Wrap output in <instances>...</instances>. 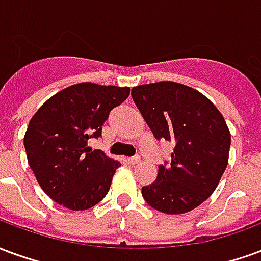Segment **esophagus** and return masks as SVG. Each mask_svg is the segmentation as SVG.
<instances>
[{
    "label": "esophagus",
    "mask_w": 261,
    "mask_h": 261,
    "mask_svg": "<svg viewBox=\"0 0 261 261\" xmlns=\"http://www.w3.org/2000/svg\"><path fill=\"white\" fill-rule=\"evenodd\" d=\"M140 162V158L138 156H133V158H127V164L128 165H137Z\"/></svg>",
    "instance_id": "esophagus-1"
}]
</instances>
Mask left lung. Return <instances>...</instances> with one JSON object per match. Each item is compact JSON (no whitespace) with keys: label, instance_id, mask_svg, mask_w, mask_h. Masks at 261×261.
Masks as SVG:
<instances>
[{"label":"left lung","instance_id":"obj_1","mask_svg":"<svg viewBox=\"0 0 261 261\" xmlns=\"http://www.w3.org/2000/svg\"><path fill=\"white\" fill-rule=\"evenodd\" d=\"M131 96L153 137L175 145L156 180L142 187L144 200L165 214L192 211L213 194L228 165L222 114L198 91L170 81L136 86Z\"/></svg>","mask_w":261,"mask_h":261}]
</instances>
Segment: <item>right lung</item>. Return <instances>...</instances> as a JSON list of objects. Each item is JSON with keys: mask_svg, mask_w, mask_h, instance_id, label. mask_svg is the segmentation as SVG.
<instances>
[{"mask_svg": "<svg viewBox=\"0 0 261 261\" xmlns=\"http://www.w3.org/2000/svg\"><path fill=\"white\" fill-rule=\"evenodd\" d=\"M130 88L91 82L68 86L43 103L26 130L28 162L51 200L72 211L102 201L120 162L88 147Z\"/></svg>", "mask_w": 261, "mask_h": 261, "instance_id": "1", "label": "right lung"}]
</instances>
